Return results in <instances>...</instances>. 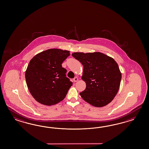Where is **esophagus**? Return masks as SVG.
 <instances>
[{"label": "esophagus", "mask_w": 149, "mask_h": 149, "mask_svg": "<svg viewBox=\"0 0 149 149\" xmlns=\"http://www.w3.org/2000/svg\"><path fill=\"white\" fill-rule=\"evenodd\" d=\"M73 81H74V82H77L78 81V78L76 77H74V79H73Z\"/></svg>", "instance_id": "obj_1"}]
</instances>
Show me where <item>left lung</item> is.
Returning a JSON list of instances; mask_svg holds the SVG:
<instances>
[{
  "label": "left lung",
  "instance_id": "8db88e82",
  "mask_svg": "<svg viewBox=\"0 0 149 149\" xmlns=\"http://www.w3.org/2000/svg\"><path fill=\"white\" fill-rule=\"evenodd\" d=\"M72 56L84 65L82 79L86 88L80 93L81 97L95 107L108 104L120 88L122 74L117 62L101 52H75Z\"/></svg>",
  "mask_w": 149,
  "mask_h": 149
}]
</instances>
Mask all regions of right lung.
Listing matches in <instances>:
<instances>
[{
	"mask_svg": "<svg viewBox=\"0 0 149 149\" xmlns=\"http://www.w3.org/2000/svg\"><path fill=\"white\" fill-rule=\"evenodd\" d=\"M70 52L49 49L36 55L25 72L26 84L34 98L42 104L54 105L62 101L73 83L66 77L62 62Z\"/></svg>",
	"mask_w": 149,
	"mask_h": 149,
	"instance_id": "right-lung-1",
	"label": "right lung"
}]
</instances>
